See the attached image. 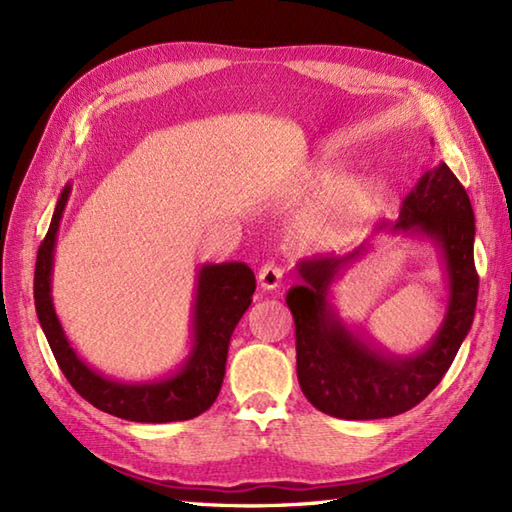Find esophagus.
<instances>
[{"instance_id": "1", "label": "esophagus", "mask_w": 512, "mask_h": 512, "mask_svg": "<svg viewBox=\"0 0 512 512\" xmlns=\"http://www.w3.org/2000/svg\"><path fill=\"white\" fill-rule=\"evenodd\" d=\"M281 279H284V268H279L273 262L264 264L262 268H259V273H257L259 286H262L264 290H277L281 286Z\"/></svg>"}]
</instances>
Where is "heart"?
Returning a JSON list of instances; mask_svg holds the SVG:
<instances>
[{"label": "heart", "mask_w": 512, "mask_h": 512, "mask_svg": "<svg viewBox=\"0 0 512 512\" xmlns=\"http://www.w3.org/2000/svg\"><path fill=\"white\" fill-rule=\"evenodd\" d=\"M358 189H361L358 180L345 167L336 165V162H319V165H314L306 176V182H303V191H306L308 198L321 202L343 200L347 195H356ZM361 213V198H347L341 204L339 215L330 224V233L336 237L350 233V228L361 220Z\"/></svg>", "instance_id": "heart-1"}]
</instances>
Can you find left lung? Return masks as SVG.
I'll return each mask as SVG.
<instances>
[{"mask_svg":"<svg viewBox=\"0 0 512 512\" xmlns=\"http://www.w3.org/2000/svg\"><path fill=\"white\" fill-rule=\"evenodd\" d=\"M383 236L424 238L439 250L448 308L422 351L391 355L357 324L340 319L331 286ZM475 215L469 195L440 162L422 173L400 204L396 222H380L374 237L345 257H312L297 264L299 284L286 303L295 319L297 378L319 411L343 420H378L405 413L427 398L447 374L469 334L480 279L473 259Z\"/></svg>","mask_w":512,"mask_h":512,"instance_id":"1","label":"left lung"}]
</instances>
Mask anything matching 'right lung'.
I'll list each match as a JSON object with an SVG mask.
<instances>
[{
    "label": "right lung",
    "instance_id": "obj_1",
    "mask_svg": "<svg viewBox=\"0 0 512 512\" xmlns=\"http://www.w3.org/2000/svg\"><path fill=\"white\" fill-rule=\"evenodd\" d=\"M70 191L72 184H65L35 266L37 317L63 376L90 405L116 418L158 424L200 416L213 405L222 389L233 330L253 301V270L244 262L202 264L198 268L189 354L173 372L136 383L105 376L76 354L52 301L54 246Z\"/></svg>",
    "mask_w": 512,
    "mask_h": 512
}]
</instances>
